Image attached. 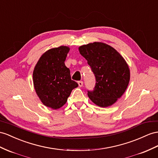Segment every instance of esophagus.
<instances>
[{"label": "esophagus", "instance_id": "obj_1", "mask_svg": "<svg viewBox=\"0 0 158 158\" xmlns=\"http://www.w3.org/2000/svg\"><path fill=\"white\" fill-rule=\"evenodd\" d=\"M78 84H79V87H82L83 85V82L81 81H79V82H78Z\"/></svg>", "mask_w": 158, "mask_h": 158}]
</instances>
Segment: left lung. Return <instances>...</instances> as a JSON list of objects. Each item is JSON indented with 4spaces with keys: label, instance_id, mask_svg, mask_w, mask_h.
I'll list each match as a JSON object with an SVG mask.
<instances>
[{
    "label": "left lung",
    "instance_id": "left-lung-1",
    "mask_svg": "<svg viewBox=\"0 0 158 158\" xmlns=\"http://www.w3.org/2000/svg\"><path fill=\"white\" fill-rule=\"evenodd\" d=\"M80 54L87 60L96 79L94 90L88 97L95 105L107 107L114 104L127 89L130 71L127 62L114 47L94 42L79 47Z\"/></svg>",
    "mask_w": 158,
    "mask_h": 158
}]
</instances>
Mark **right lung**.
Masks as SVG:
<instances>
[{"instance_id":"obj_1","label":"right lung","mask_w":158,"mask_h":158,"mask_svg":"<svg viewBox=\"0 0 158 158\" xmlns=\"http://www.w3.org/2000/svg\"><path fill=\"white\" fill-rule=\"evenodd\" d=\"M70 48L60 46L41 55L33 70L36 94L44 106L58 110L66 103L72 90L78 84L71 80L70 70L64 64Z\"/></svg>"}]
</instances>
